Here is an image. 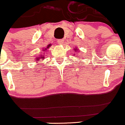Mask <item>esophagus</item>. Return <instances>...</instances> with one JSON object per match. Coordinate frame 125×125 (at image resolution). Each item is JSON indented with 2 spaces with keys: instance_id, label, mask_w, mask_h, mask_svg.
I'll list each match as a JSON object with an SVG mask.
<instances>
[{
  "instance_id": "34e87169",
  "label": "esophagus",
  "mask_w": 125,
  "mask_h": 125,
  "mask_svg": "<svg viewBox=\"0 0 125 125\" xmlns=\"http://www.w3.org/2000/svg\"><path fill=\"white\" fill-rule=\"evenodd\" d=\"M64 41V39H58V40H57V42H58V44H61V45L63 44Z\"/></svg>"
}]
</instances>
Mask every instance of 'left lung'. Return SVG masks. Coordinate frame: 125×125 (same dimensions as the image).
I'll list each match as a JSON object with an SVG mask.
<instances>
[{
	"mask_svg": "<svg viewBox=\"0 0 125 125\" xmlns=\"http://www.w3.org/2000/svg\"><path fill=\"white\" fill-rule=\"evenodd\" d=\"M74 49L75 52H79V50H78L77 47H76V48H75V49ZM74 55H75V54H74ZM76 56V57H78V56Z\"/></svg>",
	"mask_w": 125,
	"mask_h": 125,
	"instance_id": "left-lung-1",
	"label": "left lung"
}]
</instances>
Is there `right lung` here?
Here are the masks:
<instances>
[{"instance_id":"1","label":"right lung","mask_w":125,"mask_h":125,"mask_svg":"<svg viewBox=\"0 0 125 125\" xmlns=\"http://www.w3.org/2000/svg\"><path fill=\"white\" fill-rule=\"evenodd\" d=\"M51 47V45L50 44H49L48 45V46H47V47H46V48H43V51L44 52H45L46 51V50H47V49H48V48H49V47ZM44 55H45V53H42V54L41 55H40V56H37V57H36V59H35V60L36 61H39V60H44Z\"/></svg>"}]
</instances>
